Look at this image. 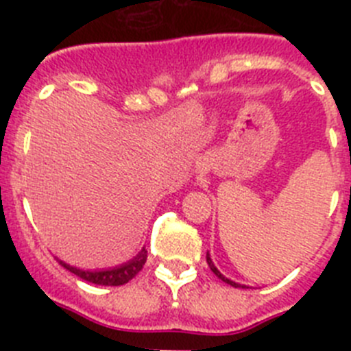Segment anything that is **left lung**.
Instances as JSON below:
<instances>
[{
	"label": "left lung",
	"instance_id": "1",
	"mask_svg": "<svg viewBox=\"0 0 351 351\" xmlns=\"http://www.w3.org/2000/svg\"><path fill=\"white\" fill-rule=\"evenodd\" d=\"M206 258H207V263H209V267H210V271H213V272H214V274L218 276L219 280H221V281H225V283H226V285H230V287H234V288H247V287H246V285L235 283V281H232V280H228V278H225V276H223V274H221V272H219V271H218V269H216V265H214V262H213V260H210L209 253H207V256H206Z\"/></svg>",
	"mask_w": 351,
	"mask_h": 351
}]
</instances>
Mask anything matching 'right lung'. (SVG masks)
<instances>
[{
	"instance_id": "1",
	"label": "right lung",
	"mask_w": 351,
	"mask_h": 351,
	"mask_svg": "<svg viewBox=\"0 0 351 351\" xmlns=\"http://www.w3.org/2000/svg\"><path fill=\"white\" fill-rule=\"evenodd\" d=\"M145 260H147V250L142 247L138 251L137 256H133L128 262L121 263V265H116V267H108V269H96V271H86V269L73 267L70 263L63 262V260L58 258V262L63 265L66 271H70L71 274L79 276L80 280L88 281V283L93 285H100V287H121V285L128 283L132 281L138 272L144 267Z\"/></svg>"
}]
</instances>
